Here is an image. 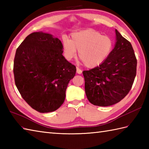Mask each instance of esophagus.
Masks as SVG:
<instances>
[{
    "label": "esophagus",
    "instance_id": "esophagus-1",
    "mask_svg": "<svg viewBox=\"0 0 149 149\" xmlns=\"http://www.w3.org/2000/svg\"><path fill=\"white\" fill-rule=\"evenodd\" d=\"M76 70H77V73L78 74H81V73H82V70H81L79 68H78V67H77L76 68Z\"/></svg>",
    "mask_w": 149,
    "mask_h": 149
}]
</instances>
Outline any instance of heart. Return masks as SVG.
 Returning <instances> with one entry per match:
<instances>
[{
	"mask_svg": "<svg viewBox=\"0 0 149 149\" xmlns=\"http://www.w3.org/2000/svg\"><path fill=\"white\" fill-rule=\"evenodd\" d=\"M110 37L102 35L99 31L92 29L73 33L70 40L65 39L63 49L66 58L70 60L79 51V58L88 68H95L102 63L113 49Z\"/></svg>",
	"mask_w": 149,
	"mask_h": 149,
	"instance_id": "b5f03b06",
	"label": "heart"
}]
</instances>
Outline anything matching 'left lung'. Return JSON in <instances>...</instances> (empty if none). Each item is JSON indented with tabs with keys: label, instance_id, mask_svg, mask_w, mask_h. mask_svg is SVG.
<instances>
[{
	"label": "left lung",
	"instance_id": "8db88e82",
	"mask_svg": "<svg viewBox=\"0 0 149 149\" xmlns=\"http://www.w3.org/2000/svg\"><path fill=\"white\" fill-rule=\"evenodd\" d=\"M115 33V47L104 61L83 72L86 97L95 106L120 102L131 90L136 75L137 60L132 45L116 29Z\"/></svg>",
	"mask_w": 149,
	"mask_h": 149
}]
</instances>
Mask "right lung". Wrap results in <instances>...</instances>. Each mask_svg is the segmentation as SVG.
I'll return each instance as SVG.
<instances>
[{
	"label": "right lung",
	"instance_id": "1",
	"mask_svg": "<svg viewBox=\"0 0 149 149\" xmlns=\"http://www.w3.org/2000/svg\"><path fill=\"white\" fill-rule=\"evenodd\" d=\"M61 41L43 32L28 35L16 51L13 73L22 97L40 113L58 109L64 102L76 68L63 56Z\"/></svg>",
	"mask_w": 149,
	"mask_h": 149
}]
</instances>
